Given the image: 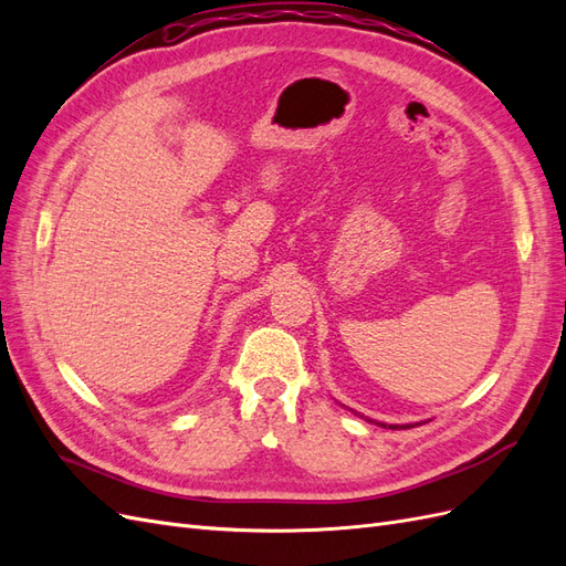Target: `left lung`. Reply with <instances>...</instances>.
Returning <instances> with one entry per match:
<instances>
[{
    "label": "left lung",
    "instance_id": "obj_1",
    "mask_svg": "<svg viewBox=\"0 0 566 566\" xmlns=\"http://www.w3.org/2000/svg\"><path fill=\"white\" fill-rule=\"evenodd\" d=\"M356 416H358V413H356ZM358 418H364V416H358ZM366 420H368V418H366ZM368 422H373V420H368ZM382 427H387V424H382ZM389 427H391V430H397L399 424H389ZM401 427H416V424H401Z\"/></svg>",
    "mask_w": 566,
    "mask_h": 566
}]
</instances>
